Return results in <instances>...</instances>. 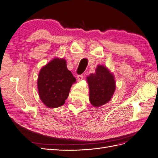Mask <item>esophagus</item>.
I'll use <instances>...</instances> for the list:
<instances>
[{"label": "esophagus", "mask_w": 158, "mask_h": 158, "mask_svg": "<svg viewBox=\"0 0 158 158\" xmlns=\"http://www.w3.org/2000/svg\"><path fill=\"white\" fill-rule=\"evenodd\" d=\"M77 78H78V81H80V80H82L83 79L84 76H83V74H78V75L77 76Z\"/></svg>", "instance_id": "1"}]
</instances>
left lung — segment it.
Segmentation results:
<instances>
[{"label": "left lung", "mask_w": 158, "mask_h": 158, "mask_svg": "<svg viewBox=\"0 0 158 158\" xmlns=\"http://www.w3.org/2000/svg\"><path fill=\"white\" fill-rule=\"evenodd\" d=\"M95 73L87 77L89 88V102L94 107H100L111 99L115 90L114 76L106 66H98Z\"/></svg>", "instance_id": "1"}]
</instances>
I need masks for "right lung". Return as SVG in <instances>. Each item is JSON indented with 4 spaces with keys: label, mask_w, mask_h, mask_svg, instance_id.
<instances>
[{
    "label": "right lung",
    "mask_w": 158,
    "mask_h": 158,
    "mask_svg": "<svg viewBox=\"0 0 158 158\" xmlns=\"http://www.w3.org/2000/svg\"><path fill=\"white\" fill-rule=\"evenodd\" d=\"M66 63L64 59H54L41 69L38 76L37 88L40 99L49 108L63 106L76 81L66 68Z\"/></svg>",
    "instance_id": "add662e5"
}]
</instances>
